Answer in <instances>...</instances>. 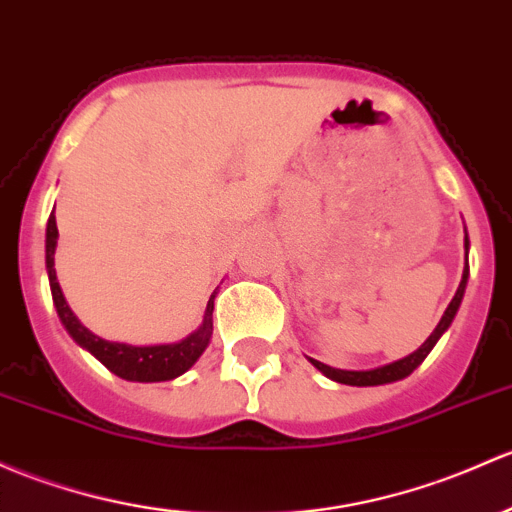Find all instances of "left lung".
Wrapping results in <instances>:
<instances>
[{"mask_svg":"<svg viewBox=\"0 0 512 512\" xmlns=\"http://www.w3.org/2000/svg\"><path fill=\"white\" fill-rule=\"evenodd\" d=\"M469 233L464 235V250H466V265H464V274H461V284L459 289H456L454 299L449 301V306H446L444 316L439 319L437 328L432 331V336L427 338V341L422 343V346L417 348V351L405 355V358L395 360V363H387V365H380V368H373V370H341V368H331V365L321 363V360H311V365H314L316 370H321V373L326 375V378L336 380V383H343V385H355V387H373V385H387V383H397V380L407 378V375L412 373V370H417L419 365H422V360L427 358L429 353H432V348L437 346V341L441 336L446 333V328L451 326V321H454L456 311H459L461 306V299H464V292H466V284H469Z\"/></svg>","mask_w":512,"mask_h":512,"instance_id":"8db88e82","label":"left lung"}]
</instances>
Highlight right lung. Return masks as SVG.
I'll return each instance as SVG.
<instances>
[{
    "label": "right lung",
    "instance_id": "add662e5",
    "mask_svg": "<svg viewBox=\"0 0 512 512\" xmlns=\"http://www.w3.org/2000/svg\"><path fill=\"white\" fill-rule=\"evenodd\" d=\"M56 245H58V228H56V215L51 213L46 225V272H48V284H51V297L53 306L58 311V319L66 326V331L71 333V338L78 343L80 348H85L88 353H93L95 358L105 365L110 373H115L117 378L129 380V383H164V380H174L179 375H184L203 351L208 348L213 336V301L218 289L211 294L206 304V314H203L201 326L193 333H188L186 338L176 343H157V346H132V343H117V341H105V338L95 336L90 328H85L78 321V316L73 314V309L68 306L66 297L61 292V284L56 277Z\"/></svg>",
    "mask_w": 512,
    "mask_h": 512
}]
</instances>
